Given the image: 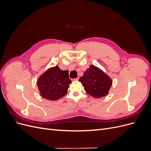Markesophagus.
<instances>
[{
    "label": "esophagus",
    "mask_w": 151,
    "mask_h": 151,
    "mask_svg": "<svg viewBox=\"0 0 151 151\" xmlns=\"http://www.w3.org/2000/svg\"><path fill=\"white\" fill-rule=\"evenodd\" d=\"M79 79V77H77V78H76V79H72V81H78Z\"/></svg>",
    "instance_id": "esophagus-1"
}]
</instances>
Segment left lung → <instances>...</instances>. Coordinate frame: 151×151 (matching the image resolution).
<instances>
[{"mask_svg": "<svg viewBox=\"0 0 151 151\" xmlns=\"http://www.w3.org/2000/svg\"><path fill=\"white\" fill-rule=\"evenodd\" d=\"M79 81L83 84L86 92L96 98L106 96L112 84L110 77L94 65H90Z\"/></svg>", "mask_w": 151, "mask_h": 151, "instance_id": "obj_1", "label": "left lung"}]
</instances>
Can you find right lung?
Segmentation results:
<instances>
[{
	"label": "right lung",
	"mask_w": 151,
	"mask_h": 151,
	"mask_svg": "<svg viewBox=\"0 0 151 151\" xmlns=\"http://www.w3.org/2000/svg\"><path fill=\"white\" fill-rule=\"evenodd\" d=\"M72 83L68 70H62L56 65L45 72L37 81L40 95L50 101H56L67 94Z\"/></svg>",
	"instance_id": "add662e5"
}]
</instances>
